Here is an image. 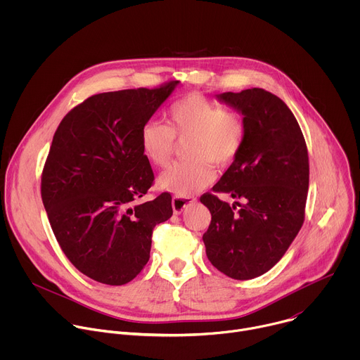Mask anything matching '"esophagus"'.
I'll use <instances>...</instances> for the list:
<instances>
[{
	"mask_svg": "<svg viewBox=\"0 0 360 360\" xmlns=\"http://www.w3.org/2000/svg\"><path fill=\"white\" fill-rule=\"evenodd\" d=\"M195 202V198L192 196H186V198H174L172 199V210H174V214L179 215L182 214L186 208H189L191 205Z\"/></svg>",
	"mask_w": 360,
	"mask_h": 360,
	"instance_id": "1",
	"label": "esophagus"
}]
</instances>
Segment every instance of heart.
<instances>
[{"label":"heart","instance_id":"1","mask_svg":"<svg viewBox=\"0 0 360 360\" xmlns=\"http://www.w3.org/2000/svg\"><path fill=\"white\" fill-rule=\"evenodd\" d=\"M168 124L148 121L139 132L143 157L155 167H167L174 155L177 141H186V161L178 162L162 172L157 186L186 198L211 185L215 167H229L243 146L245 124L232 111L199 92L178 99L168 111Z\"/></svg>","mask_w":360,"mask_h":360}]
</instances>
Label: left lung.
Here are the masks:
<instances>
[{
	"mask_svg": "<svg viewBox=\"0 0 360 360\" xmlns=\"http://www.w3.org/2000/svg\"><path fill=\"white\" fill-rule=\"evenodd\" d=\"M217 99L243 117L245 141L212 189L243 205L229 207L212 193L200 196L212 215L202 239L218 271L246 281L274 268L302 228L309 158L295 115L276 95L250 88L224 92Z\"/></svg>",
	"mask_w": 360,
	"mask_h": 360,
	"instance_id": "8db88e82",
	"label": "left lung"
}]
</instances>
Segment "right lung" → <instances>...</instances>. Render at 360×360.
Instances as JSON below:
<instances>
[{
    "label": "right lung",
    "mask_w": 360,
    "mask_h": 360,
    "mask_svg": "<svg viewBox=\"0 0 360 360\" xmlns=\"http://www.w3.org/2000/svg\"><path fill=\"white\" fill-rule=\"evenodd\" d=\"M178 85L92 95L56 131L42 171V203L70 262L96 282H131L149 261L153 228L172 217L169 193L132 202L153 182L141 128Z\"/></svg>",
    "instance_id": "right-lung-1"
}]
</instances>
